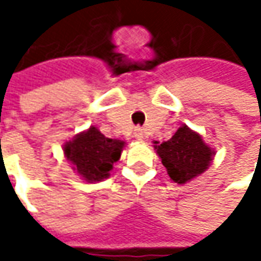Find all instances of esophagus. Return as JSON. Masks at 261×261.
Segmentation results:
<instances>
[{
  "mask_svg": "<svg viewBox=\"0 0 261 261\" xmlns=\"http://www.w3.org/2000/svg\"><path fill=\"white\" fill-rule=\"evenodd\" d=\"M135 138L138 139V141H144V138H145V130H144L142 127H136Z\"/></svg>",
  "mask_w": 261,
  "mask_h": 261,
  "instance_id": "esophagus-1",
  "label": "esophagus"
}]
</instances>
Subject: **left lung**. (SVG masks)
I'll list each match as a JSON object with an SVG mask.
<instances>
[{
	"mask_svg": "<svg viewBox=\"0 0 261 261\" xmlns=\"http://www.w3.org/2000/svg\"><path fill=\"white\" fill-rule=\"evenodd\" d=\"M155 149L170 178L178 185H185L206 171L215 154L202 136L186 125L178 127L171 139L155 145Z\"/></svg>",
	"mask_w": 261,
	"mask_h": 261,
	"instance_id": "1",
	"label": "left lung"
}]
</instances>
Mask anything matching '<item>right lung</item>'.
<instances>
[{"mask_svg": "<svg viewBox=\"0 0 261 261\" xmlns=\"http://www.w3.org/2000/svg\"><path fill=\"white\" fill-rule=\"evenodd\" d=\"M125 141L106 138L95 126L81 132L64 145V152L72 168L86 181H101L110 175L113 164L119 161Z\"/></svg>", "mask_w": 261, "mask_h": 261, "instance_id": "1", "label": "right lung"}]
</instances>
